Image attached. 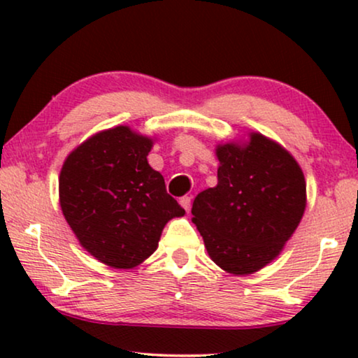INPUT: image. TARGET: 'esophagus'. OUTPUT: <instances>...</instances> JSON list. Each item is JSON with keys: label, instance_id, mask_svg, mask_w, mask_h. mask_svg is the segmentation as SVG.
Instances as JSON below:
<instances>
[{"label": "esophagus", "instance_id": "1", "mask_svg": "<svg viewBox=\"0 0 358 358\" xmlns=\"http://www.w3.org/2000/svg\"><path fill=\"white\" fill-rule=\"evenodd\" d=\"M179 202L184 207L185 212H189V210H190V197H187V195H185V197H180Z\"/></svg>", "mask_w": 358, "mask_h": 358}]
</instances>
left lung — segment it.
Listing matches in <instances>:
<instances>
[{
    "mask_svg": "<svg viewBox=\"0 0 358 358\" xmlns=\"http://www.w3.org/2000/svg\"><path fill=\"white\" fill-rule=\"evenodd\" d=\"M217 156L218 184L195 197L192 222L217 266L248 275L275 259L296 229L305 176L287 150L261 134L244 146H218Z\"/></svg>",
    "mask_w": 358,
    "mask_h": 358,
    "instance_id": "obj_1",
    "label": "left lung"
}]
</instances>
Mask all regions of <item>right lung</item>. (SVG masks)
Masks as SVG:
<instances>
[{
  "instance_id": "1",
  "label": "right lung",
  "mask_w": 358,
  "mask_h": 358,
  "mask_svg": "<svg viewBox=\"0 0 358 358\" xmlns=\"http://www.w3.org/2000/svg\"><path fill=\"white\" fill-rule=\"evenodd\" d=\"M151 146L120 125L86 140L62 168V212L81 246L110 267L143 262L158 248L164 224L185 213L148 164Z\"/></svg>"
}]
</instances>
